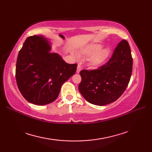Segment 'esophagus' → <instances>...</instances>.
<instances>
[{"label":"esophagus","instance_id":"34e87169","mask_svg":"<svg viewBox=\"0 0 152 152\" xmlns=\"http://www.w3.org/2000/svg\"><path fill=\"white\" fill-rule=\"evenodd\" d=\"M82 70V66L80 64H78V66H77V70H76V72L79 73L80 72V70Z\"/></svg>","mask_w":152,"mask_h":152}]
</instances>
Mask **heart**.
<instances>
[{"label": "heart", "mask_w": 152, "mask_h": 152, "mask_svg": "<svg viewBox=\"0 0 152 152\" xmlns=\"http://www.w3.org/2000/svg\"><path fill=\"white\" fill-rule=\"evenodd\" d=\"M110 50L109 48H102V45L99 43L89 44L80 50V55L89 57V64L93 68H98L104 64L110 56ZM76 58H78L76 54H74Z\"/></svg>", "instance_id": "b5f03b06"}]
</instances>
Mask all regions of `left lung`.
Returning <instances> with one entry per match:
<instances>
[{
  "label": "left lung",
  "instance_id": "obj_1",
  "mask_svg": "<svg viewBox=\"0 0 152 152\" xmlns=\"http://www.w3.org/2000/svg\"><path fill=\"white\" fill-rule=\"evenodd\" d=\"M133 58L128 42L121 40L107 63L97 69L80 71V93L93 104L104 106L120 97L129 83Z\"/></svg>",
  "mask_w": 152,
  "mask_h": 152
}]
</instances>
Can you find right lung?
I'll use <instances>...</instances> for the list:
<instances>
[{
    "label": "right lung",
    "instance_id": "right-lung-1",
    "mask_svg": "<svg viewBox=\"0 0 152 152\" xmlns=\"http://www.w3.org/2000/svg\"><path fill=\"white\" fill-rule=\"evenodd\" d=\"M42 35L28 37L18 53L15 78L23 96L36 105L56 101L63 83L75 74L77 64H68Z\"/></svg>",
    "mask_w": 152,
    "mask_h": 152
}]
</instances>
